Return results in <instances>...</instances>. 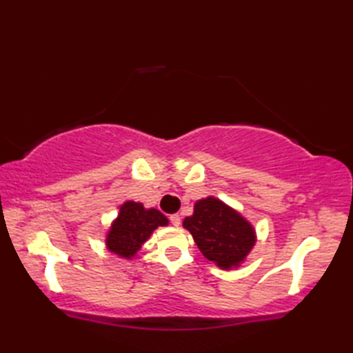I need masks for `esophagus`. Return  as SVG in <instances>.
Returning <instances> with one entry per match:
<instances>
[{
    "instance_id": "esophagus-1",
    "label": "esophagus",
    "mask_w": 353,
    "mask_h": 353,
    "mask_svg": "<svg viewBox=\"0 0 353 353\" xmlns=\"http://www.w3.org/2000/svg\"><path fill=\"white\" fill-rule=\"evenodd\" d=\"M170 221H171L172 226H179V224H181V221H182V219H181V215H179V214H172V215H170Z\"/></svg>"
}]
</instances>
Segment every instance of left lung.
Here are the masks:
<instances>
[{"instance_id":"8db88e82","label":"left lung","mask_w":353,"mask_h":353,"mask_svg":"<svg viewBox=\"0 0 353 353\" xmlns=\"http://www.w3.org/2000/svg\"><path fill=\"white\" fill-rule=\"evenodd\" d=\"M183 226L205 256L221 268L244 261L254 244V230L241 215L214 197L200 200Z\"/></svg>"}]
</instances>
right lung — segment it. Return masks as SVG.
Returning a JSON list of instances; mask_svg holds the SVG:
<instances>
[{"label": "right lung", "mask_w": 353, "mask_h": 353, "mask_svg": "<svg viewBox=\"0 0 353 353\" xmlns=\"http://www.w3.org/2000/svg\"><path fill=\"white\" fill-rule=\"evenodd\" d=\"M167 216L156 209H144L141 203L125 201L108 235V249L119 256L130 258L147 241L152 232L165 226Z\"/></svg>", "instance_id": "1"}]
</instances>
